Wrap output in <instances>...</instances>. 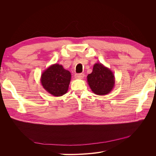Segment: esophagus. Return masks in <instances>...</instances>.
I'll return each mask as SVG.
<instances>
[{
  "label": "esophagus",
  "instance_id": "34e87169",
  "mask_svg": "<svg viewBox=\"0 0 156 156\" xmlns=\"http://www.w3.org/2000/svg\"><path fill=\"white\" fill-rule=\"evenodd\" d=\"M84 76V75L83 73H79V74H75V79H83Z\"/></svg>",
  "mask_w": 156,
  "mask_h": 156
}]
</instances>
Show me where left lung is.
<instances>
[{"mask_svg": "<svg viewBox=\"0 0 156 156\" xmlns=\"http://www.w3.org/2000/svg\"><path fill=\"white\" fill-rule=\"evenodd\" d=\"M87 82L94 94L104 96L109 94L115 87V77L109 68L101 63H96L92 72L88 75Z\"/></svg>", "mask_w": 156, "mask_h": 156, "instance_id": "left-lung-1", "label": "left lung"}]
</instances>
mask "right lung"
<instances>
[{
    "label": "right lung",
    "mask_w": 156,
    "mask_h": 156,
    "mask_svg": "<svg viewBox=\"0 0 156 156\" xmlns=\"http://www.w3.org/2000/svg\"><path fill=\"white\" fill-rule=\"evenodd\" d=\"M72 75L62 65H51L41 73L40 82L45 90L56 97L63 96L68 90Z\"/></svg>",
    "instance_id": "right-lung-1"
}]
</instances>
